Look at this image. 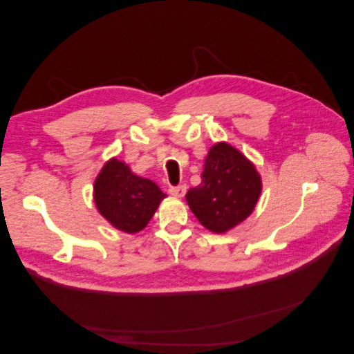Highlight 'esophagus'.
Here are the masks:
<instances>
[{"label":"esophagus","mask_w":354,"mask_h":354,"mask_svg":"<svg viewBox=\"0 0 354 354\" xmlns=\"http://www.w3.org/2000/svg\"><path fill=\"white\" fill-rule=\"evenodd\" d=\"M168 192L173 196L176 198H183L186 195V186L185 185H180V186H171L168 189Z\"/></svg>","instance_id":"obj_1"}]
</instances>
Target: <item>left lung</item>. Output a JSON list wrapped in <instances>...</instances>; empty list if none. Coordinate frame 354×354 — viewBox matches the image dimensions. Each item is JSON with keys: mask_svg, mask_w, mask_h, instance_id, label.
Masks as SVG:
<instances>
[{"mask_svg": "<svg viewBox=\"0 0 354 354\" xmlns=\"http://www.w3.org/2000/svg\"><path fill=\"white\" fill-rule=\"evenodd\" d=\"M201 177L202 183L189 189L186 201L202 226L216 233L248 217L261 194L255 167L227 143L211 147Z\"/></svg>", "mask_w": 354, "mask_h": 354, "instance_id": "obj_1", "label": "left lung"}]
</instances>
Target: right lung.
Returning <instances> with one entry per match:
<instances>
[{
    "label": "right lung",
    "instance_id": "1",
    "mask_svg": "<svg viewBox=\"0 0 354 354\" xmlns=\"http://www.w3.org/2000/svg\"><path fill=\"white\" fill-rule=\"evenodd\" d=\"M165 196L153 181L133 174L116 159L103 167L94 183V201L100 214L125 233L145 229Z\"/></svg>",
    "mask_w": 354,
    "mask_h": 354
}]
</instances>
